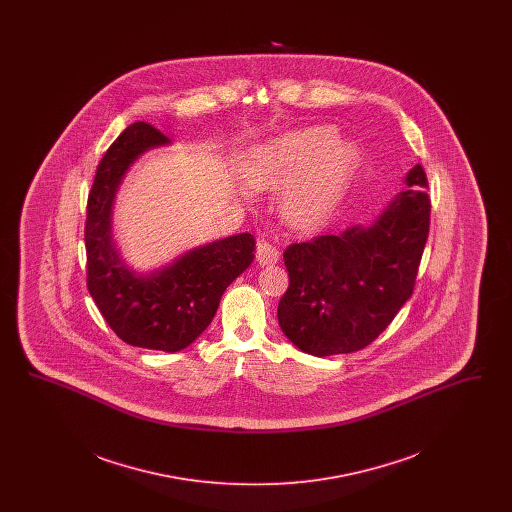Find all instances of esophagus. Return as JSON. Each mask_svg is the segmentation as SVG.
Here are the masks:
<instances>
[{
    "label": "esophagus",
    "instance_id": "1",
    "mask_svg": "<svg viewBox=\"0 0 512 512\" xmlns=\"http://www.w3.org/2000/svg\"><path fill=\"white\" fill-rule=\"evenodd\" d=\"M278 259H280V251H278L276 245L270 244L267 240L257 242V261H259V265H263V267L274 265V263H278Z\"/></svg>",
    "mask_w": 512,
    "mask_h": 512
}]
</instances>
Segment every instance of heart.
<instances>
[{"label":"heart","mask_w":512,"mask_h":512,"mask_svg":"<svg viewBox=\"0 0 512 512\" xmlns=\"http://www.w3.org/2000/svg\"><path fill=\"white\" fill-rule=\"evenodd\" d=\"M359 163L355 144L338 142L330 126H315L261 147L247 163L245 176L255 190L288 188L284 217L295 228L313 230L340 205Z\"/></svg>","instance_id":"heart-1"}]
</instances>
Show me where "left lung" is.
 Segmentation results:
<instances>
[{"instance_id": "left-lung-1", "label": "left lung", "mask_w": 512, "mask_h": 512, "mask_svg": "<svg viewBox=\"0 0 512 512\" xmlns=\"http://www.w3.org/2000/svg\"><path fill=\"white\" fill-rule=\"evenodd\" d=\"M405 184L372 224L284 251L290 286L278 303V322L301 351L315 357L359 351L413 295L430 230L424 169L414 165Z\"/></svg>"}]
</instances>
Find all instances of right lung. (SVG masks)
<instances>
[{
	"instance_id": "obj_1",
	"label": "right lung",
	"mask_w": 512,
	"mask_h": 512,
	"mask_svg": "<svg viewBox=\"0 0 512 512\" xmlns=\"http://www.w3.org/2000/svg\"><path fill=\"white\" fill-rule=\"evenodd\" d=\"M169 138L147 122L130 124L105 151L86 207V284L111 330L134 347L174 353L211 324L224 290L251 265V234L195 247L169 267L138 274L113 242V203L132 163Z\"/></svg>"
}]
</instances>
